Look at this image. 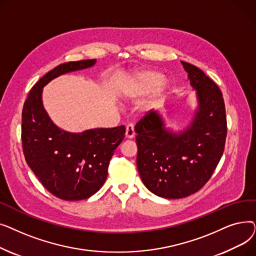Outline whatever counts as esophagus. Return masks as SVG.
I'll list each match as a JSON object with an SVG mask.
<instances>
[{"label": "esophagus", "mask_w": 256, "mask_h": 256, "mask_svg": "<svg viewBox=\"0 0 256 256\" xmlns=\"http://www.w3.org/2000/svg\"><path fill=\"white\" fill-rule=\"evenodd\" d=\"M135 135H136V132H135V130H134V126L128 124L126 128V137L128 139H132L135 137Z\"/></svg>", "instance_id": "1"}]
</instances>
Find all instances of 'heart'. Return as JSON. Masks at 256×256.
I'll return each instance as SVG.
<instances>
[{"mask_svg": "<svg viewBox=\"0 0 256 256\" xmlns=\"http://www.w3.org/2000/svg\"><path fill=\"white\" fill-rule=\"evenodd\" d=\"M164 76L156 72H144L134 78L124 89V96L132 100H138L148 94L156 91L164 84ZM154 100H148L143 104L144 109H150Z\"/></svg>", "mask_w": 256, "mask_h": 256, "instance_id": "heart-1", "label": "heart"}]
</instances>
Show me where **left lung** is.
Instances as JSON below:
<instances>
[{"instance_id":"left-lung-1","label":"left lung","mask_w":256,"mask_h":256,"mask_svg":"<svg viewBox=\"0 0 256 256\" xmlns=\"http://www.w3.org/2000/svg\"><path fill=\"white\" fill-rule=\"evenodd\" d=\"M182 64L197 90L199 108L192 124L172 132L156 111H150L135 126L140 178L150 192L167 199L194 194L208 182L223 154L227 134L221 90L195 65Z\"/></svg>"}]
</instances>
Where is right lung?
<instances>
[{
  "label": "right lung",
  "instance_id": "1",
  "mask_svg": "<svg viewBox=\"0 0 256 256\" xmlns=\"http://www.w3.org/2000/svg\"><path fill=\"white\" fill-rule=\"evenodd\" d=\"M96 61L58 65L32 87L22 108V142L26 162L46 189L63 200L87 199L100 189L110 160L124 138V126L66 132L52 122L44 109V86L60 74L87 68Z\"/></svg>",
  "mask_w": 256,
  "mask_h": 256
}]
</instances>
